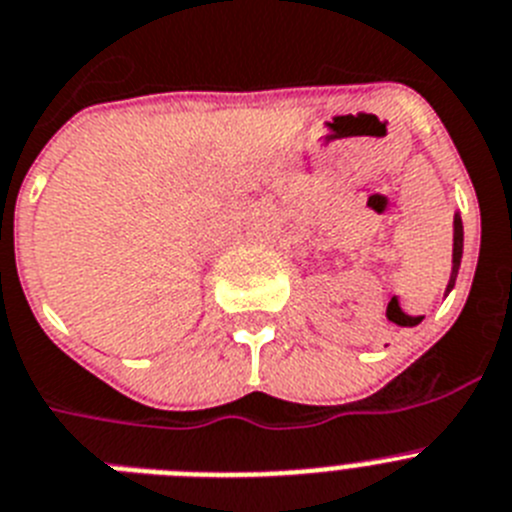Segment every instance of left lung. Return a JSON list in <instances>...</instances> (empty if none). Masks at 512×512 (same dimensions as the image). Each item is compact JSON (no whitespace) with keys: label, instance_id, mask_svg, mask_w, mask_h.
Masks as SVG:
<instances>
[{"label":"left lung","instance_id":"left-lung-1","mask_svg":"<svg viewBox=\"0 0 512 512\" xmlns=\"http://www.w3.org/2000/svg\"><path fill=\"white\" fill-rule=\"evenodd\" d=\"M461 253H464V225H461V217L456 214V222H453V272H451V282H448V292H451L453 282H456V277H458ZM391 321H396V318L391 316ZM396 323H399V321H396Z\"/></svg>","mask_w":512,"mask_h":512}]
</instances>
